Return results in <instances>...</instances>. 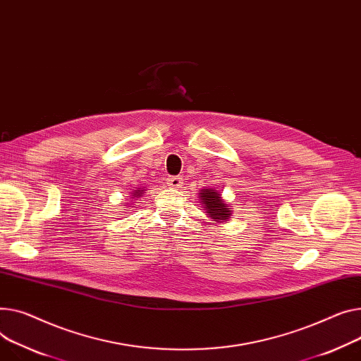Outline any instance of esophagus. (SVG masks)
Segmentation results:
<instances>
[{
    "label": "esophagus",
    "mask_w": 361,
    "mask_h": 361,
    "mask_svg": "<svg viewBox=\"0 0 361 361\" xmlns=\"http://www.w3.org/2000/svg\"><path fill=\"white\" fill-rule=\"evenodd\" d=\"M166 184L170 188H181L183 185V180L180 177H168L166 178Z\"/></svg>",
    "instance_id": "34e87169"
}]
</instances>
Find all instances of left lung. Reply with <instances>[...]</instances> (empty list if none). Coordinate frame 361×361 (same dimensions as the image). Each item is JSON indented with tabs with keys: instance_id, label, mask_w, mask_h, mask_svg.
<instances>
[{
	"instance_id": "left-lung-1",
	"label": "left lung",
	"mask_w": 361,
	"mask_h": 361,
	"mask_svg": "<svg viewBox=\"0 0 361 361\" xmlns=\"http://www.w3.org/2000/svg\"><path fill=\"white\" fill-rule=\"evenodd\" d=\"M199 197L206 213L209 214V218L213 219L214 222H225L233 213L231 206L226 204L225 200L221 197L219 191H216L213 188H203L200 190Z\"/></svg>"
}]
</instances>
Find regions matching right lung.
<instances>
[{
    "label": "right lung",
    "mask_w": 361,
    "mask_h": 361,
    "mask_svg": "<svg viewBox=\"0 0 361 361\" xmlns=\"http://www.w3.org/2000/svg\"><path fill=\"white\" fill-rule=\"evenodd\" d=\"M143 191H145V190H142V188H139V190H135L133 193H132V199L135 200V197H140V196L143 195Z\"/></svg>",
    "instance_id": "add662e5"
}]
</instances>
